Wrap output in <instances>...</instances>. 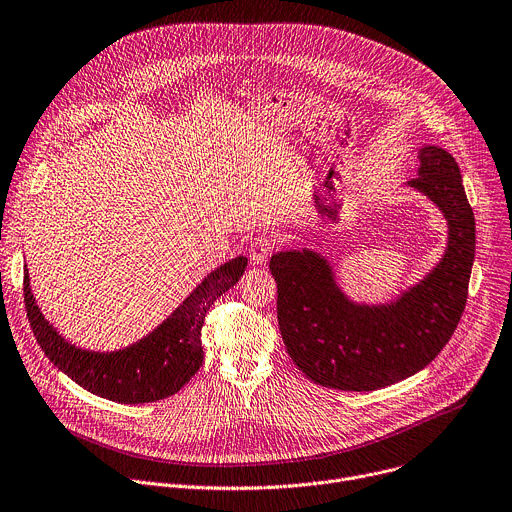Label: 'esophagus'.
Wrapping results in <instances>:
<instances>
[{"mask_svg":"<svg viewBox=\"0 0 512 512\" xmlns=\"http://www.w3.org/2000/svg\"><path fill=\"white\" fill-rule=\"evenodd\" d=\"M272 248H274V242L270 238H266V236L254 238L250 244V260L254 264H264L268 260Z\"/></svg>","mask_w":512,"mask_h":512,"instance_id":"obj_1","label":"esophagus"}]
</instances>
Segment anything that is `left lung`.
<instances>
[{"mask_svg":"<svg viewBox=\"0 0 512 512\" xmlns=\"http://www.w3.org/2000/svg\"><path fill=\"white\" fill-rule=\"evenodd\" d=\"M407 187L443 213L447 246L435 268L394 301H352L329 260L309 248L270 258L282 342L315 384L366 392L405 380L435 360L460 323L476 254V221L460 166L447 150L423 146Z\"/></svg>","mask_w":512,"mask_h":512,"instance_id":"8db88e82","label":"left lung"}]
</instances>
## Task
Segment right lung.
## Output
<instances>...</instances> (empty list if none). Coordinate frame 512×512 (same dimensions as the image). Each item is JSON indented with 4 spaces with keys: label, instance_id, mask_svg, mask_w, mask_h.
Instances as JSON below:
<instances>
[{
    "label": "right lung",
    "instance_id": "right-lung-1",
    "mask_svg": "<svg viewBox=\"0 0 512 512\" xmlns=\"http://www.w3.org/2000/svg\"><path fill=\"white\" fill-rule=\"evenodd\" d=\"M246 266V256L217 266L154 331L116 352L77 348L56 331L36 305L28 270H24V303L42 352L71 380L113 403H156L179 392L201 368L205 315L215 299L236 285Z\"/></svg>",
    "mask_w": 512,
    "mask_h": 512
}]
</instances>
